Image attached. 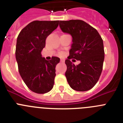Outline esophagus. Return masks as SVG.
<instances>
[{"label":"esophagus","mask_w":123,"mask_h":123,"mask_svg":"<svg viewBox=\"0 0 123 123\" xmlns=\"http://www.w3.org/2000/svg\"><path fill=\"white\" fill-rule=\"evenodd\" d=\"M60 62H62V63H64V62H65V61H64V60L61 59V60H60Z\"/></svg>","instance_id":"obj_1"}]
</instances>
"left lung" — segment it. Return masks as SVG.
<instances>
[{
	"label": "left lung",
	"instance_id": "obj_1",
	"mask_svg": "<svg viewBox=\"0 0 123 123\" xmlns=\"http://www.w3.org/2000/svg\"><path fill=\"white\" fill-rule=\"evenodd\" d=\"M62 31L69 34L73 44L65 76L69 86L77 91L91 89L100 76L105 53L104 43L98 31L85 21L79 19L60 21ZM74 58L81 63L75 66L69 60Z\"/></svg>",
	"mask_w": 123,
	"mask_h": 123
}]
</instances>
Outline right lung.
Masks as SVG:
<instances>
[{
	"label": "right lung",
	"mask_w": 123,
	"mask_h": 123,
	"mask_svg": "<svg viewBox=\"0 0 123 123\" xmlns=\"http://www.w3.org/2000/svg\"><path fill=\"white\" fill-rule=\"evenodd\" d=\"M59 21H34L19 32L15 56L18 71L29 89L37 94H45L54 87L55 67L60 58L50 60L42 57L41 52L45 39L58 26Z\"/></svg>",
	"instance_id": "1"
}]
</instances>
